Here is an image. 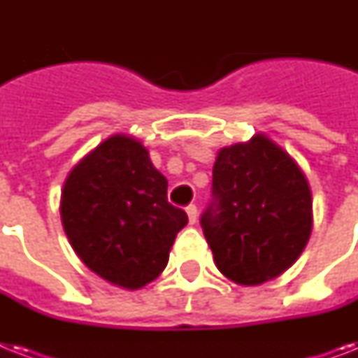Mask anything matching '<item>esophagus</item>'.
<instances>
[{"mask_svg": "<svg viewBox=\"0 0 358 358\" xmlns=\"http://www.w3.org/2000/svg\"><path fill=\"white\" fill-rule=\"evenodd\" d=\"M185 212H187V219H189V223L195 224L196 217H199V210H196L195 204H189V206L185 208Z\"/></svg>", "mask_w": 358, "mask_h": 358, "instance_id": "1", "label": "esophagus"}]
</instances>
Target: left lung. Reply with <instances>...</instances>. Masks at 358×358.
Listing matches in <instances>:
<instances>
[{"mask_svg": "<svg viewBox=\"0 0 358 358\" xmlns=\"http://www.w3.org/2000/svg\"><path fill=\"white\" fill-rule=\"evenodd\" d=\"M201 224L224 277L243 286L271 280L299 258L310 238L308 180L264 134L221 148Z\"/></svg>", "mask_w": 358, "mask_h": 358, "instance_id": "obj_1", "label": "left lung"}]
</instances>
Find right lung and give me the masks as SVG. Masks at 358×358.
<instances>
[{
  "mask_svg": "<svg viewBox=\"0 0 358 358\" xmlns=\"http://www.w3.org/2000/svg\"><path fill=\"white\" fill-rule=\"evenodd\" d=\"M61 221L72 249L108 282L137 289L159 277L187 224L167 201V178L134 137L117 134L87 154L64 182Z\"/></svg>",
  "mask_w": 358,
  "mask_h": 358,
  "instance_id": "obj_1",
  "label": "right lung"
}]
</instances>
